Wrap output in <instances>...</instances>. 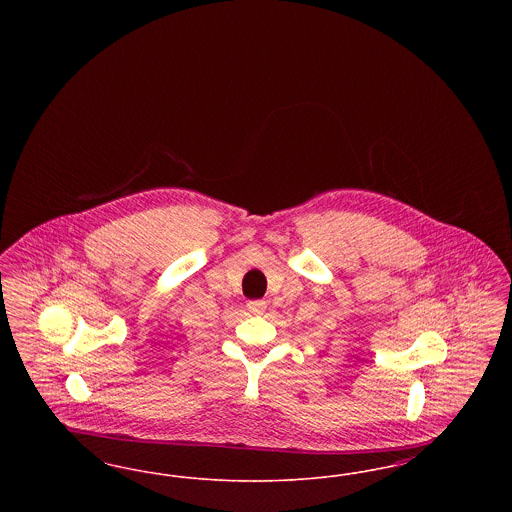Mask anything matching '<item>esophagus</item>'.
<instances>
[{"mask_svg":"<svg viewBox=\"0 0 512 512\" xmlns=\"http://www.w3.org/2000/svg\"><path fill=\"white\" fill-rule=\"evenodd\" d=\"M247 311H249L251 315H263V313L267 311V301H263V299L249 301V303H247Z\"/></svg>","mask_w":512,"mask_h":512,"instance_id":"obj_1","label":"esophagus"}]
</instances>
